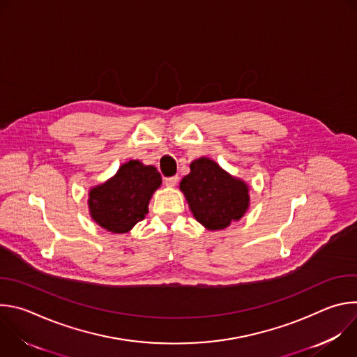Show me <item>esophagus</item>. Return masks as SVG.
Masks as SVG:
<instances>
[{
  "instance_id": "esophagus-1",
  "label": "esophagus",
  "mask_w": 357,
  "mask_h": 357,
  "mask_svg": "<svg viewBox=\"0 0 357 357\" xmlns=\"http://www.w3.org/2000/svg\"><path fill=\"white\" fill-rule=\"evenodd\" d=\"M178 176L175 175V176H168V178H165L164 179V183L167 185V186H169V188H172V186H175L176 183H178Z\"/></svg>"
}]
</instances>
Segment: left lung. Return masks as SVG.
<instances>
[{"label": "left lung", "mask_w": 357, "mask_h": 357, "mask_svg": "<svg viewBox=\"0 0 357 357\" xmlns=\"http://www.w3.org/2000/svg\"><path fill=\"white\" fill-rule=\"evenodd\" d=\"M196 220L209 230H222L238 220L248 208L247 185L230 176L215 161L199 158L181 182Z\"/></svg>", "instance_id": "obj_1"}]
</instances>
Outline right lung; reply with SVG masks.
<instances>
[{
    "label": "right lung",
    "instance_id": "1",
    "mask_svg": "<svg viewBox=\"0 0 357 357\" xmlns=\"http://www.w3.org/2000/svg\"><path fill=\"white\" fill-rule=\"evenodd\" d=\"M161 182L157 168L130 161L106 183L90 190V215L103 229L126 233L145 218L148 202Z\"/></svg>",
    "mask_w": 357,
    "mask_h": 357
}]
</instances>
